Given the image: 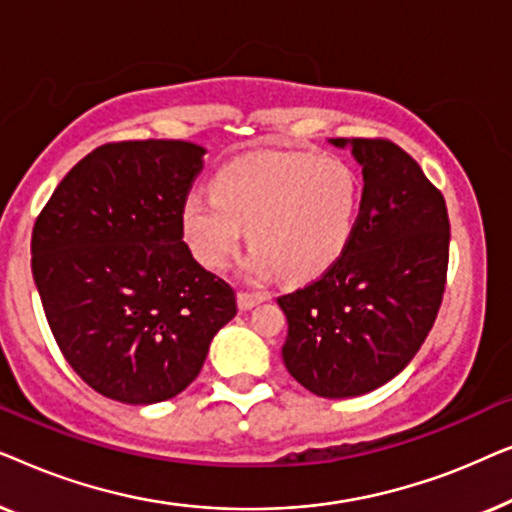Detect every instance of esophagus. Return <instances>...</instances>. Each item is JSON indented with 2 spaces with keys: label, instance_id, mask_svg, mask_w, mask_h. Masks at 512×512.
<instances>
[{
  "label": "esophagus",
  "instance_id": "obj_1",
  "mask_svg": "<svg viewBox=\"0 0 512 512\" xmlns=\"http://www.w3.org/2000/svg\"><path fill=\"white\" fill-rule=\"evenodd\" d=\"M263 300H265L263 293H254V291H240V293H237V307H240L242 312L251 310V307L263 303Z\"/></svg>",
  "mask_w": 512,
  "mask_h": 512
}]
</instances>
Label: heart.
Instances as JSON below:
<instances>
[{
    "mask_svg": "<svg viewBox=\"0 0 512 512\" xmlns=\"http://www.w3.org/2000/svg\"><path fill=\"white\" fill-rule=\"evenodd\" d=\"M359 212V177L342 158L263 151L223 165L214 191L188 193L181 228L195 258L212 270L233 261L249 228L254 249L244 275L261 282L284 270L310 279L345 254Z\"/></svg>",
    "mask_w": 512,
    "mask_h": 512,
    "instance_id": "b5f03b06",
    "label": "heart"
}]
</instances>
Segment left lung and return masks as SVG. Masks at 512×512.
I'll use <instances>...</instances> for the list:
<instances>
[{
    "instance_id": "obj_1",
    "label": "left lung",
    "mask_w": 512,
    "mask_h": 512,
    "mask_svg": "<svg viewBox=\"0 0 512 512\" xmlns=\"http://www.w3.org/2000/svg\"><path fill=\"white\" fill-rule=\"evenodd\" d=\"M363 172L361 212L345 254L317 282L279 298L282 359L324 398L368 394L401 373L436 321L450 219L422 167L384 139H328Z\"/></svg>"
}]
</instances>
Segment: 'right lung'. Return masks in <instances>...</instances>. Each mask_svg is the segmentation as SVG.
<instances>
[{"label":"right lung","mask_w":512,"mask_h":512,"mask_svg":"<svg viewBox=\"0 0 512 512\" xmlns=\"http://www.w3.org/2000/svg\"><path fill=\"white\" fill-rule=\"evenodd\" d=\"M205 149L181 139L104 144L55 188L32 230L48 326L88 387L130 405L198 377L235 291L195 261L181 207Z\"/></svg>","instance_id":"right-lung-1"}]
</instances>
